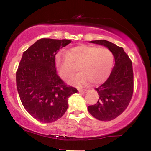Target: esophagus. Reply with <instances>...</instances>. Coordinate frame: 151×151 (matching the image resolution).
I'll return each instance as SVG.
<instances>
[{
	"label": "esophagus",
	"instance_id": "obj_1",
	"mask_svg": "<svg viewBox=\"0 0 151 151\" xmlns=\"http://www.w3.org/2000/svg\"><path fill=\"white\" fill-rule=\"evenodd\" d=\"M78 91L79 92H86L87 91V89H78Z\"/></svg>",
	"mask_w": 151,
	"mask_h": 151
}]
</instances>
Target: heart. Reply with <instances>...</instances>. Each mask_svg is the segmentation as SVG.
<instances>
[{
    "label": "heart",
    "mask_w": 151,
    "mask_h": 151,
    "mask_svg": "<svg viewBox=\"0 0 151 151\" xmlns=\"http://www.w3.org/2000/svg\"><path fill=\"white\" fill-rule=\"evenodd\" d=\"M114 60L113 54L107 48L81 45L67 52H58L55 64L60 76L65 80L70 79L77 71L76 67H79L81 73L72 78L70 83L80 86L89 81L93 84L104 81L113 67Z\"/></svg>",
    "instance_id": "obj_1"
}]
</instances>
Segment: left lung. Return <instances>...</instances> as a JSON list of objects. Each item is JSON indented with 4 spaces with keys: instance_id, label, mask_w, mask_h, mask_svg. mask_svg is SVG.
I'll return each instance as SVG.
<instances>
[{
    "instance_id": "left-lung-1",
    "label": "left lung",
    "mask_w": 151,
    "mask_h": 151,
    "mask_svg": "<svg viewBox=\"0 0 151 151\" xmlns=\"http://www.w3.org/2000/svg\"><path fill=\"white\" fill-rule=\"evenodd\" d=\"M90 42L106 47L113 54L115 65L108 79L96 88L97 103L89 106L88 111L95 119L111 121L121 115L129 106L133 93L132 62L121 47L105 40Z\"/></svg>"
}]
</instances>
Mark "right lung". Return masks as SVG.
<instances>
[{
	"mask_svg": "<svg viewBox=\"0 0 151 151\" xmlns=\"http://www.w3.org/2000/svg\"><path fill=\"white\" fill-rule=\"evenodd\" d=\"M70 40H38L23 52L16 72L20 101L34 119L52 123L60 119L68 108V99L77 92L57 74L55 55L71 43Z\"/></svg>",
	"mask_w": 151,
	"mask_h": 151,
	"instance_id": "1",
	"label": "right lung"
}]
</instances>
